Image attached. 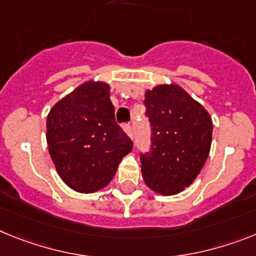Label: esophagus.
<instances>
[{
  "label": "esophagus",
  "mask_w": 256,
  "mask_h": 256,
  "mask_svg": "<svg viewBox=\"0 0 256 256\" xmlns=\"http://www.w3.org/2000/svg\"><path fill=\"white\" fill-rule=\"evenodd\" d=\"M124 132H126V134L128 135V136H130V138H132V124H126L124 126Z\"/></svg>",
  "instance_id": "34e87169"
}]
</instances>
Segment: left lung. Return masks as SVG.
<instances>
[{
  "label": "left lung",
  "instance_id": "left-lung-1",
  "mask_svg": "<svg viewBox=\"0 0 256 256\" xmlns=\"http://www.w3.org/2000/svg\"><path fill=\"white\" fill-rule=\"evenodd\" d=\"M152 128L151 152L140 154L146 184L160 195L188 188L206 164L212 143V118L181 86L158 84L146 91Z\"/></svg>",
  "mask_w": 256,
  "mask_h": 256
}]
</instances>
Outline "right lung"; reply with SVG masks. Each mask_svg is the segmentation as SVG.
Returning a JSON list of instances; mask_svg holds the SVG:
<instances>
[{"label":"right lung","instance_id":"right-lung-1","mask_svg":"<svg viewBox=\"0 0 256 256\" xmlns=\"http://www.w3.org/2000/svg\"><path fill=\"white\" fill-rule=\"evenodd\" d=\"M110 86L82 83L52 106L46 117L49 154L61 180L74 191L90 194L113 180L132 142L114 120Z\"/></svg>","mask_w":256,"mask_h":256}]
</instances>
